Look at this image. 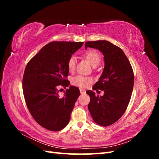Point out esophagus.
<instances>
[{
	"label": "esophagus",
	"instance_id": "1",
	"mask_svg": "<svg viewBox=\"0 0 159 159\" xmlns=\"http://www.w3.org/2000/svg\"><path fill=\"white\" fill-rule=\"evenodd\" d=\"M80 91L81 94H84L85 93V90L84 89H80Z\"/></svg>",
	"mask_w": 159,
	"mask_h": 159
}]
</instances>
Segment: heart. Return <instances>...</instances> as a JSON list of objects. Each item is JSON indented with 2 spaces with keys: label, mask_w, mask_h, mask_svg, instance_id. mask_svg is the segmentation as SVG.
Listing matches in <instances>:
<instances>
[{
  "label": "heart",
  "mask_w": 159,
  "mask_h": 159,
  "mask_svg": "<svg viewBox=\"0 0 159 159\" xmlns=\"http://www.w3.org/2000/svg\"><path fill=\"white\" fill-rule=\"evenodd\" d=\"M84 56L93 67L98 66L100 63L101 59H102L99 53L95 50H90L85 52ZM67 66H68L69 71H72L75 70L76 66V58L75 56H71L69 57L68 62H67ZM91 81H92V79L91 78L78 75L72 79L71 82L74 85L78 86V87L86 88L91 83Z\"/></svg>",
  "instance_id": "1"
}]
</instances>
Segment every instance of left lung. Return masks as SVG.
<instances>
[{"instance_id":"left-lung-1","label":"left lung","mask_w":159,"mask_h":159,"mask_svg":"<svg viewBox=\"0 0 159 159\" xmlns=\"http://www.w3.org/2000/svg\"><path fill=\"white\" fill-rule=\"evenodd\" d=\"M85 47L98 49L104 56L103 73L93 87V90L103 91L104 95L99 97L91 90L86 93L90 97L88 109L93 121L101 126H109L121 117L131 99L132 67L123 51L109 41L86 42Z\"/></svg>"}]
</instances>
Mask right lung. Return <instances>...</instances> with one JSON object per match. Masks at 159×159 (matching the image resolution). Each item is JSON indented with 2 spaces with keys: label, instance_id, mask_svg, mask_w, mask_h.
<instances>
[{
  "label": "right lung",
  "instance_id": "obj_1",
  "mask_svg": "<svg viewBox=\"0 0 159 159\" xmlns=\"http://www.w3.org/2000/svg\"><path fill=\"white\" fill-rule=\"evenodd\" d=\"M83 44L76 42H50L26 66L22 89L27 107L35 121L49 131H58L70 122L80 91L77 87L70 86L61 97L58 88L69 86L67 62Z\"/></svg>",
  "mask_w": 159,
  "mask_h": 159
}]
</instances>
